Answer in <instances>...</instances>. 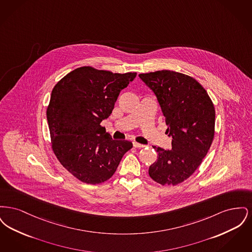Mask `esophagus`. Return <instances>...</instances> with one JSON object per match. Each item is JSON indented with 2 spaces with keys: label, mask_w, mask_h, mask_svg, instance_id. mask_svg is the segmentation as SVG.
<instances>
[{
  "label": "esophagus",
  "mask_w": 252,
  "mask_h": 252,
  "mask_svg": "<svg viewBox=\"0 0 252 252\" xmlns=\"http://www.w3.org/2000/svg\"><path fill=\"white\" fill-rule=\"evenodd\" d=\"M133 146L134 147H136V148H142V147H144V144H139V143H133Z\"/></svg>",
  "instance_id": "esophagus-1"
}]
</instances>
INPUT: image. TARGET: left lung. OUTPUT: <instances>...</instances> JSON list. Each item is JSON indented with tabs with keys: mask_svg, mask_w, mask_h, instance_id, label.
Returning <instances> with one entry per match:
<instances>
[{
	"mask_svg": "<svg viewBox=\"0 0 252 252\" xmlns=\"http://www.w3.org/2000/svg\"><path fill=\"white\" fill-rule=\"evenodd\" d=\"M155 94L172 137V149L153 146L158 158L150 178L161 185L187 180L207 155L215 136L216 110L203 87L189 75L173 71L141 73Z\"/></svg>",
	"mask_w": 252,
	"mask_h": 252,
	"instance_id": "left-lung-1",
	"label": "left lung"
}]
</instances>
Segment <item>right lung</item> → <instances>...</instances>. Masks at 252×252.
<instances>
[{"mask_svg": "<svg viewBox=\"0 0 252 252\" xmlns=\"http://www.w3.org/2000/svg\"><path fill=\"white\" fill-rule=\"evenodd\" d=\"M136 75L85 66L69 72L52 91L46 115L53 151L63 167L85 183L110 179L132 148L129 141L112 140L100 124Z\"/></svg>", "mask_w": 252, "mask_h": 252, "instance_id": "1", "label": "right lung"}]
</instances>
